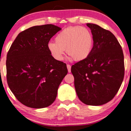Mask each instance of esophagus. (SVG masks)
<instances>
[{"label": "esophagus", "instance_id": "1", "mask_svg": "<svg viewBox=\"0 0 131 131\" xmlns=\"http://www.w3.org/2000/svg\"><path fill=\"white\" fill-rule=\"evenodd\" d=\"M67 67L68 71H69V73H70L71 72V66L69 65V64H67Z\"/></svg>", "mask_w": 131, "mask_h": 131}]
</instances>
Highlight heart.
<instances>
[{
    "label": "heart",
    "mask_w": 131,
    "mask_h": 131,
    "mask_svg": "<svg viewBox=\"0 0 131 131\" xmlns=\"http://www.w3.org/2000/svg\"><path fill=\"white\" fill-rule=\"evenodd\" d=\"M94 36L89 28L82 26L69 27L58 33L55 42H49L48 49L55 60L61 61L66 52L70 60L82 61L91 54L94 46Z\"/></svg>",
    "instance_id": "heart-1"
}]
</instances>
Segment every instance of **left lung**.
Here are the masks:
<instances>
[{
  "label": "left lung",
  "mask_w": 131,
  "mask_h": 131,
  "mask_svg": "<svg viewBox=\"0 0 131 131\" xmlns=\"http://www.w3.org/2000/svg\"><path fill=\"white\" fill-rule=\"evenodd\" d=\"M94 36V46L85 60L71 66L76 94L82 103L101 105L114 97L125 74L124 56L121 45L112 32L87 23Z\"/></svg>",
  "instance_id": "8db88e82"
}]
</instances>
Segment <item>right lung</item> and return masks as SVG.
Listing matches in <instances>:
<instances>
[{"label":"right lung","instance_id":"right-lung-1","mask_svg":"<svg viewBox=\"0 0 131 131\" xmlns=\"http://www.w3.org/2000/svg\"><path fill=\"white\" fill-rule=\"evenodd\" d=\"M61 30L52 24L31 27L18 34L6 57V78L16 98L27 107L42 108L55 101L68 70L55 60L48 44Z\"/></svg>","mask_w":131,"mask_h":131}]
</instances>
